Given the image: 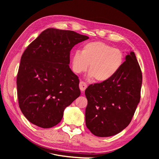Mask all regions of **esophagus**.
<instances>
[{
	"mask_svg": "<svg viewBox=\"0 0 159 159\" xmlns=\"http://www.w3.org/2000/svg\"><path fill=\"white\" fill-rule=\"evenodd\" d=\"M79 87H80V89L81 91H84L85 90V89L87 88L88 85H87V84L85 83L84 81H80Z\"/></svg>",
	"mask_w": 159,
	"mask_h": 159,
	"instance_id": "esophagus-1",
	"label": "esophagus"
}]
</instances>
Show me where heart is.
<instances>
[{"label": "heart", "instance_id": "obj_1", "mask_svg": "<svg viewBox=\"0 0 159 159\" xmlns=\"http://www.w3.org/2000/svg\"><path fill=\"white\" fill-rule=\"evenodd\" d=\"M123 62L121 50L99 41L84 44L81 52L76 51L71 58V68L75 73L86 71L89 66V76L99 83L113 78L121 68Z\"/></svg>", "mask_w": 159, "mask_h": 159}]
</instances>
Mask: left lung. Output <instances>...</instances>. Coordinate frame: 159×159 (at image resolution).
<instances>
[{"label": "left lung", "mask_w": 159, "mask_h": 159, "mask_svg": "<svg viewBox=\"0 0 159 159\" xmlns=\"http://www.w3.org/2000/svg\"><path fill=\"white\" fill-rule=\"evenodd\" d=\"M142 80L140 66L131 52L113 78L88 86L85 124L94 135L113 136L129 125L140 102Z\"/></svg>", "instance_id": "8db88e82"}]
</instances>
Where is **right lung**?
<instances>
[{"mask_svg": "<svg viewBox=\"0 0 159 159\" xmlns=\"http://www.w3.org/2000/svg\"><path fill=\"white\" fill-rule=\"evenodd\" d=\"M88 36L48 28L21 57L16 78L19 107L25 117L42 128L58 124L66 107L80 95V80L70 68V51Z\"/></svg>", "mask_w": 159, "mask_h": 159, "instance_id": "right-lung-1", "label": "right lung"}]
</instances>
